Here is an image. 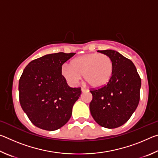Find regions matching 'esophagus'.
I'll return each mask as SVG.
<instances>
[{
  "label": "esophagus",
  "mask_w": 158,
  "mask_h": 158,
  "mask_svg": "<svg viewBox=\"0 0 158 158\" xmlns=\"http://www.w3.org/2000/svg\"><path fill=\"white\" fill-rule=\"evenodd\" d=\"M81 92H82V93H84V92H86V91H88V90H87V89H83V88H82V89H81Z\"/></svg>",
  "instance_id": "1"
}]
</instances>
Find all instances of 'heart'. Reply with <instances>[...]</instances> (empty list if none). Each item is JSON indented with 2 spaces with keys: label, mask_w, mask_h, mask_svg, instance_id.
<instances>
[{
  "label": "heart",
  "mask_w": 158,
  "mask_h": 158,
  "mask_svg": "<svg viewBox=\"0 0 158 158\" xmlns=\"http://www.w3.org/2000/svg\"><path fill=\"white\" fill-rule=\"evenodd\" d=\"M114 70V65L111 57L98 53L82 55L73 60L72 65L64 63L61 67V74L69 85H77L84 74V79L94 88L107 84Z\"/></svg>",
  "instance_id": "b5f03b06"
}]
</instances>
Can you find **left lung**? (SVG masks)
Returning <instances> with one entry per match:
<instances>
[{
    "instance_id": "left-lung-1",
    "label": "left lung",
    "mask_w": 158,
    "mask_h": 158,
    "mask_svg": "<svg viewBox=\"0 0 158 158\" xmlns=\"http://www.w3.org/2000/svg\"><path fill=\"white\" fill-rule=\"evenodd\" d=\"M98 52L111 57L114 70L107 84L90 91L93 95L90 111L98 124L113 129L125 124L137 109L141 81L137 68L130 59L114 50Z\"/></svg>"
}]
</instances>
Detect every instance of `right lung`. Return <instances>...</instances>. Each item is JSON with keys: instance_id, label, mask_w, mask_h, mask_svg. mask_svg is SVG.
<instances>
[{"instance_id": "obj_1", "label": "right lung", "mask_w": 158, "mask_h": 158, "mask_svg": "<svg viewBox=\"0 0 158 158\" xmlns=\"http://www.w3.org/2000/svg\"><path fill=\"white\" fill-rule=\"evenodd\" d=\"M74 54L44 55L23 69L19 81L20 105L32 123L40 129L58 130L70 118L81 90L68 86L61 67Z\"/></svg>"}]
</instances>
